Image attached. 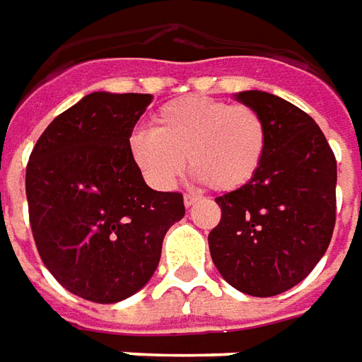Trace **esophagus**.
I'll use <instances>...</instances> for the list:
<instances>
[{
	"mask_svg": "<svg viewBox=\"0 0 362 362\" xmlns=\"http://www.w3.org/2000/svg\"><path fill=\"white\" fill-rule=\"evenodd\" d=\"M202 196H198V194H186L184 196V204H186V208H190V206H194L196 202H200Z\"/></svg>",
	"mask_w": 362,
	"mask_h": 362,
	"instance_id": "1",
	"label": "esophagus"
}]
</instances>
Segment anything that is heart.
<instances>
[{
    "instance_id": "b5f03b06",
    "label": "heart",
    "mask_w": 362,
    "mask_h": 362,
    "mask_svg": "<svg viewBox=\"0 0 362 362\" xmlns=\"http://www.w3.org/2000/svg\"><path fill=\"white\" fill-rule=\"evenodd\" d=\"M267 127L247 105L188 95L154 112L152 130H134L129 156L150 186L170 190L186 168L216 192L247 186L264 164Z\"/></svg>"
}]
</instances>
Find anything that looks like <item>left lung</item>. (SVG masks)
Instances as JSON below:
<instances>
[{"label":"left lung","mask_w":362,"mask_h":362,"mask_svg":"<svg viewBox=\"0 0 362 362\" xmlns=\"http://www.w3.org/2000/svg\"><path fill=\"white\" fill-rule=\"evenodd\" d=\"M235 98L267 127L264 164L247 186L216 204L222 220L208 235L214 265L228 284L272 297L303 281L325 255L337 216V160L307 112L264 90Z\"/></svg>","instance_id":"8db88e82"}]
</instances>
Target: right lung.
I'll use <instances>...</instances> for the list:
<instances>
[{"label":"right lung","mask_w":362,"mask_h":362,"mask_svg":"<svg viewBox=\"0 0 362 362\" xmlns=\"http://www.w3.org/2000/svg\"><path fill=\"white\" fill-rule=\"evenodd\" d=\"M152 97L90 93L61 112L29 156V223L45 267L67 291L117 303L148 284L162 240L184 218L180 192H156L129 156Z\"/></svg>","instance_id":"obj_1"}]
</instances>
